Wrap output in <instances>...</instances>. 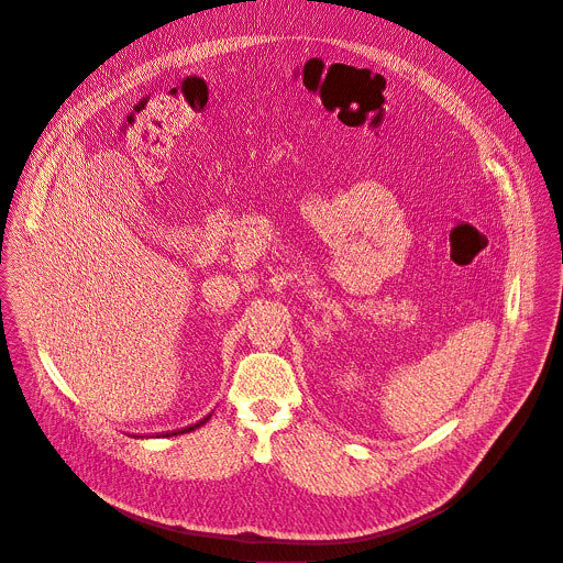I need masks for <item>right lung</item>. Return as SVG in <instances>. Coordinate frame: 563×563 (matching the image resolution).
<instances>
[{"label":"right lung","instance_id":"right-lung-1","mask_svg":"<svg viewBox=\"0 0 563 563\" xmlns=\"http://www.w3.org/2000/svg\"><path fill=\"white\" fill-rule=\"evenodd\" d=\"M211 420V416H207L203 420H199L197 424H192V427H186V429H181V431H173V433H166V435H177V433H190V431H195L197 427H201V424H207Z\"/></svg>","mask_w":563,"mask_h":563}]
</instances>
